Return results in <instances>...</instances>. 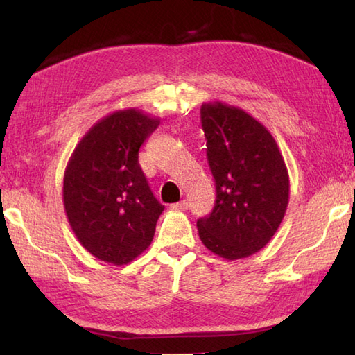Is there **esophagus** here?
Here are the masks:
<instances>
[{"mask_svg":"<svg viewBox=\"0 0 355 355\" xmlns=\"http://www.w3.org/2000/svg\"><path fill=\"white\" fill-rule=\"evenodd\" d=\"M187 207H189V202H187V200L175 202V205H171L172 210H186Z\"/></svg>","mask_w":355,"mask_h":355,"instance_id":"esophagus-1","label":"esophagus"}]
</instances>
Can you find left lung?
I'll return each instance as SVG.
<instances>
[{
    "mask_svg": "<svg viewBox=\"0 0 355 355\" xmlns=\"http://www.w3.org/2000/svg\"><path fill=\"white\" fill-rule=\"evenodd\" d=\"M215 206L200 218V238L229 261L247 258L273 238L290 197L288 171L276 140L245 111L221 102L201 105Z\"/></svg>",
    "mask_w": 355,
    "mask_h": 355,
    "instance_id": "obj_1",
    "label": "left lung"
}]
</instances>
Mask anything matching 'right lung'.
<instances>
[{
    "mask_svg": "<svg viewBox=\"0 0 355 355\" xmlns=\"http://www.w3.org/2000/svg\"><path fill=\"white\" fill-rule=\"evenodd\" d=\"M160 119L139 110L99 120L73 150L64 207L79 243L97 259L123 266L145 252L164 206L150 192L139 149Z\"/></svg>",
    "mask_w": 355,
    "mask_h": 355,
    "instance_id": "obj_1",
    "label": "right lung"
}]
</instances>
